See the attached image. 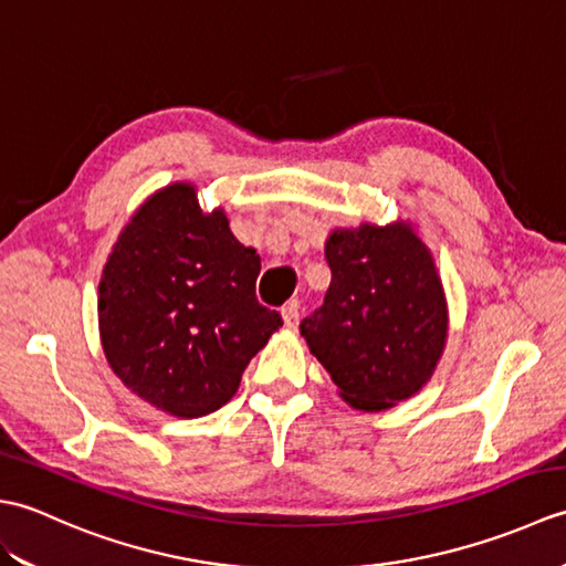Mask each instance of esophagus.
Segmentation results:
<instances>
[{"label": "esophagus", "instance_id": "esophagus-1", "mask_svg": "<svg viewBox=\"0 0 566 566\" xmlns=\"http://www.w3.org/2000/svg\"><path fill=\"white\" fill-rule=\"evenodd\" d=\"M282 318H284V326L294 331L298 326V318H302V311H298L296 304H290V306L282 308Z\"/></svg>", "mask_w": 566, "mask_h": 566}]
</instances>
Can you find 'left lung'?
I'll return each instance as SVG.
<instances>
[{"instance_id": "left-lung-1", "label": "left lung", "mask_w": 566, "mask_h": 566, "mask_svg": "<svg viewBox=\"0 0 566 566\" xmlns=\"http://www.w3.org/2000/svg\"><path fill=\"white\" fill-rule=\"evenodd\" d=\"M331 286L302 321L311 353L359 411H381L430 379L448 338V304L411 226H359L326 243Z\"/></svg>"}]
</instances>
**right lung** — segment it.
Returning <instances> with one entry per match:
<instances>
[{"label": "right lung", "instance_id": "obj_1", "mask_svg": "<svg viewBox=\"0 0 566 566\" xmlns=\"http://www.w3.org/2000/svg\"><path fill=\"white\" fill-rule=\"evenodd\" d=\"M260 255L203 213L191 185L165 187L118 235L99 282L104 355L126 387L177 418L213 413L270 335L255 296Z\"/></svg>", "mask_w": 566, "mask_h": 566}]
</instances>
